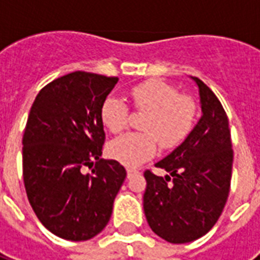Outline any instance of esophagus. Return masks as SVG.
<instances>
[{
    "label": "esophagus",
    "instance_id": "esophagus-1",
    "mask_svg": "<svg viewBox=\"0 0 260 260\" xmlns=\"http://www.w3.org/2000/svg\"><path fill=\"white\" fill-rule=\"evenodd\" d=\"M139 173H140L139 169H135V167H128V169H126V175H128V178H132L134 175H138Z\"/></svg>",
    "mask_w": 260,
    "mask_h": 260
}]
</instances>
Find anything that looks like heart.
Returning a JSON list of instances; mask_svg holds the SVG:
<instances>
[{
	"instance_id": "obj_1",
	"label": "heart",
	"mask_w": 260,
	"mask_h": 260,
	"mask_svg": "<svg viewBox=\"0 0 260 260\" xmlns=\"http://www.w3.org/2000/svg\"><path fill=\"white\" fill-rule=\"evenodd\" d=\"M129 98L136 112L146 113L140 125L144 132L120 136L108 147L110 156L125 166H139L151 159L159 144L165 150L177 147L193 129L197 104L165 81L138 83L131 87ZM101 118L112 134H118L128 125V105L121 98L109 95L102 102Z\"/></svg>"
}]
</instances>
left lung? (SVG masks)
I'll list each match as a JSON object with an SVG mask.
<instances>
[{
    "mask_svg": "<svg viewBox=\"0 0 260 260\" xmlns=\"http://www.w3.org/2000/svg\"><path fill=\"white\" fill-rule=\"evenodd\" d=\"M202 117L186 140L155 166L166 177L144 171L143 208L155 234L173 244L208 234L230 194L234 150L230 122L216 94L197 77Z\"/></svg>",
    "mask_w": 260,
    "mask_h": 260,
    "instance_id": "1",
    "label": "left lung"
}]
</instances>
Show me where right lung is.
<instances>
[{"label": "right lung", "mask_w": 260, "mask_h": 260, "mask_svg": "<svg viewBox=\"0 0 260 260\" xmlns=\"http://www.w3.org/2000/svg\"><path fill=\"white\" fill-rule=\"evenodd\" d=\"M117 81L70 73L43 87L30 108L22 136L26 196L43 225L66 240H89L105 228L126 177L117 160L101 159V106Z\"/></svg>", "instance_id": "add662e5"}]
</instances>
